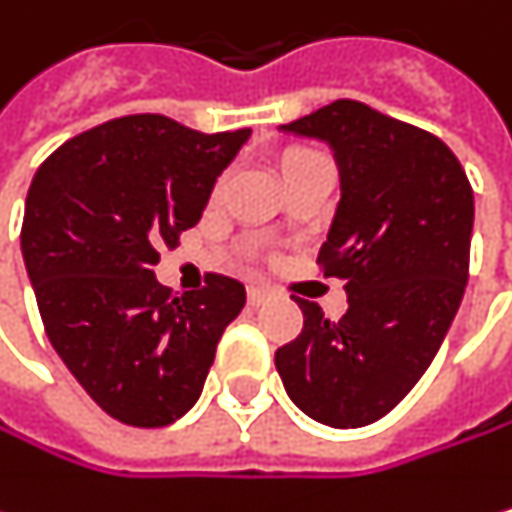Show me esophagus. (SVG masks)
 Listing matches in <instances>:
<instances>
[{"label":"esophagus","mask_w":512,"mask_h":512,"mask_svg":"<svg viewBox=\"0 0 512 512\" xmlns=\"http://www.w3.org/2000/svg\"><path fill=\"white\" fill-rule=\"evenodd\" d=\"M267 297H270L267 288H258V285H251V288H248V303H251V306H261Z\"/></svg>","instance_id":"1"}]
</instances>
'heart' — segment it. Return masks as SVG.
Instances as JSON below:
<instances>
[{"label":"heart","mask_w":512,"mask_h":512,"mask_svg":"<svg viewBox=\"0 0 512 512\" xmlns=\"http://www.w3.org/2000/svg\"><path fill=\"white\" fill-rule=\"evenodd\" d=\"M315 163H321V154L312 151V148H303V145H291V148L279 151V157H276V169H279L282 181L303 172V169H309V166H315Z\"/></svg>","instance_id":"1"}]
</instances>
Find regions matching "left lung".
Returning a JSON list of instances; mask_svg holds the SVG:
<instances>
[{
    "mask_svg": "<svg viewBox=\"0 0 512 512\" xmlns=\"http://www.w3.org/2000/svg\"><path fill=\"white\" fill-rule=\"evenodd\" d=\"M282 133L334 151L340 203L318 264L346 282L349 309L331 321L294 297L303 331L276 352V370L309 419L364 428L422 379L461 306L473 191L446 142L355 99L282 124Z\"/></svg>",
    "mask_w": 512,
    "mask_h": 512,
    "instance_id": "1",
    "label": "left lung"
}]
</instances>
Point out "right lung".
<instances>
[{"label":"right lung","instance_id":"right-lung-1","mask_svg":"<svg viewBox=\"0 0 512 512\" xmlns=\"http://www.w3.org/2000/svg\"><path fill=\"white\" fill-rule=\"evenodd\" d=\"M251 130L200 133L127 115L63 142L35 172L20 251L45 334L78 385L124 425L163 428L203 391L245 288L209 273L172 294L157 248L200 221Z\"/></svg>","mask_w":512,"mask_h":512}]
</instances>
